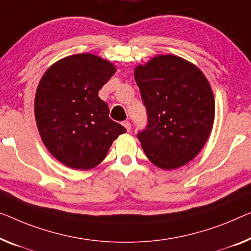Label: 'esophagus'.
<instances>
[{"label": "esophagus", "mask_w": 251, "mask_h": 251, "mask_svg": "<svg viewBox=\"0 0 251 251\" xmlns=\"http://www.w3.org/2000/svg\"><path fill=\"white\" fill-rule=\"evenodd\" d=\"M123 126H124L127 129V132H130V129H132V124H130V122H128V121H125L124 123H123Z\"/></svg>", "instance_id": "1"}]
</instances>
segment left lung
<instances>
[{"mask_svg":"<svg viewBox=\"0 0 251 251\" xmlns=\"http://www.w3.org/2000/svg\"><path fill=\"white\" fill-rule=\"evenodd\" d=\"M134 77L147 107L148 127L137 134L148 159L163 170L195 158L208 140L215 101L206 76L176 55H158L137 65Z\"/></svg>","mask_w":251,"mask_h":251,"instance_id":"8db88e82","label":"left lung"}]
</instances>
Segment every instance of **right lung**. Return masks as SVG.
Masks as SVG:
<instances>
[{"mask_svg": "<svg viewBox=\"0 0 251 251\" xmlns=\"http://www.w3.org/2000/svg\"><path fill=\"white\" fill-rule=\"evenodd\" d=\"M107 59L83 53L59 59L44 73L35 96V118L43 143L72 169L88 170L106 158L125 127L109 118L99 90L114 75Z\"/></svg>", "mask_w": 251, "mask_h": 251, "instance_id": "add662e5", "label": "right lung"}]
</instances>
